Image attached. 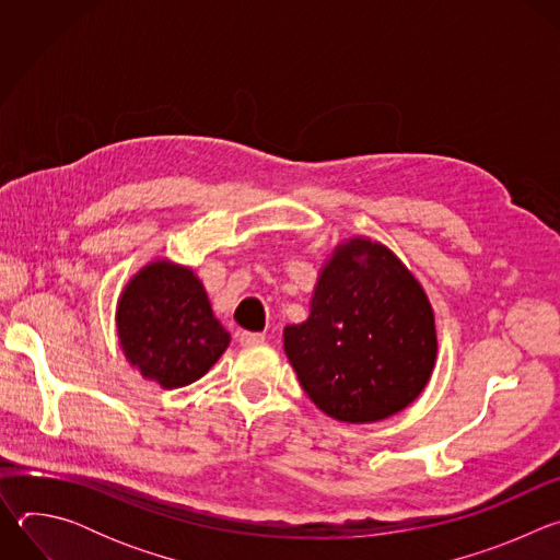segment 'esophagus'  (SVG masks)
I'll return each instance as SVG.
<instances>
[{
    "instance_id": "34e87169",
    "label": "esophagus",
    "mask_w": 560,
    "mask_h": 560,
    "mask_svg": "<svg viewBox=\"0 0 560 560\" xmlns=\"http://www.w3.org/2000/svg\"><path fill=\"white\" fill-rule=\"evenodd\" d=\"M238 341H242V346H259L266 341V335L261 332H242L238 335Z\"/></svg>"
}]
</instances>
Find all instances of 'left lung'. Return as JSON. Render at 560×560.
Wrapping results in <instances>:
<instances>
[{
  "label": "left lung",
  "instance_id": "8db88e82",
  "mask_svg": "<svg viewBox=\"0 0 560 560\" xmlns=\"http://www.w3.org/2000/svg\"><path fill=\"white\" fill-rule=\"evenodd\" d=\"M283 346L316 408L346 423L381 421L425 387L436 359L434 314L401 261L354 238L326 266L307 322L288 326Z\"/></svg>",
  "mask_w": 560,
  "mask_h": 560
}]
</instances>
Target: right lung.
Returning <instances> with one entry per match:
<instances>
[{
    "label": "right lung",
    "instance_id": "obj_1",
    "mask_svg": "<svg viewBox=\"0 0 560 560\" xmlns=\"http://www.w3.org/2000/svg\"><path fill=\"white\" fill-rule=\"evenodd\" d=\"M117 330L130 363L164 387L201 378L230 343L199 279L166 261L143 268L126 285Z\"/></svg>",
    "mask_w": 560,
    "mask_h": 560
}]
</instances>
